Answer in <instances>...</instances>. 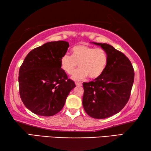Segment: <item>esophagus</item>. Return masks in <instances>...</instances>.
Listing matches in <instances>:
<instances>
[{"instance_id":"obj_1","label":"esophagus","mask_w":151,"mask_h":151,"mask_svg":"<svg viewBox=\"0 0 151 151\" xmlns=\"http://www.w3.org/2000/svg\"><path fill=\"white\" fill-rule=\"evenodd\" d=\"M76 85L77 86H82V83H80V82H76Z\"/></svg>"}]
</instances>
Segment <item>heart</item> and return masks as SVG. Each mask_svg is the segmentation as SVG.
<instances>
[{
  "mask_svg": "<svg viewBox=\"0 0 151 151\" xmlns=\"http://www.w3.org/2000/svg\"><path fill=\"white\" fill-rule=\"evenodd\" d=\"M108 63L106 51L87 45H78L72 49V55L64 54L60 59L62 70L68 75H72L78 67L80 69L72 76L76 81H81L89 76L91 79L102 76Z\"/></svg>",
  "mask_w": 151,
  "mask_h": 151,
  "instance_id": "heart-1",
  "label": "heart"
}]
</instances>
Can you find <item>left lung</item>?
Listing matches in <instances>:
<instances>
[{"label": "left lung", "mask_w": 151, "mask_h": 151, "mask_svg": "<svg viewBox=\"0 0 151 151\" xmlns=\"http://www.w3.org/2000/svg\"><path fill=\"white\" fill-rule=\"evenodd\" d=\"M92 43L106 51L108 63L102 76L83 83L82 104L90 116L103 119L118 113L127 104L134 82V69L124 54L112 45Z\"/></svg>", "instance_id": "left-lung-1"}]
</instances>
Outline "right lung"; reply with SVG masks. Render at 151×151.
<instances>
[{"instance_id":"right-lung-1","label":"right lung","mask_w":151,"mask_h":151,"mask_svg":"<svg viewBox=\"0 0 151 151\" xmlns=\"http://www.w3.org/2000/svg\"><path fill=\"white\" fill-rule=\"evenodd\" d=\"M69 46L64 41L46 43L31 51L20 68V96L27 108L35 114H56L76 87L60 65Z\"/></svg>"}]
</instances>
